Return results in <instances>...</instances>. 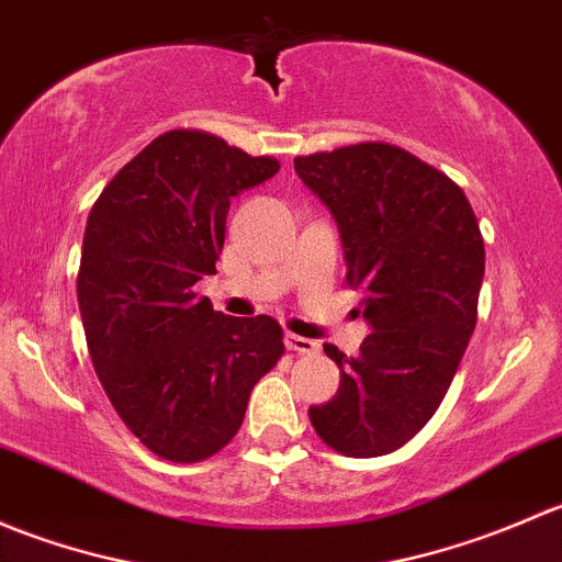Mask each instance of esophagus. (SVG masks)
<instances>
[{"instance_id": "1", "label": "esophagus", "mask_w": 562, "mask_h": 562, "mask_svg": "<svg viewBox=\"0 0 562 562\" xmlns=\"http://www.w3.org/2000/svg\"><path fill=\"white\" fill-rule=\"evenodd\" d=\"M285 348L288 350H293V353H317V350H321V345L315 342V339H310V337H299V334H291L288 331L285 334Z\"/></svg>"}]
</instances>
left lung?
<instances>
[{"label": "left lung", "mask_w": 562, "mask_h": 562, "mask_svg": "<svg viewBox=\"0 0 562 562\" xmlns=\"http://www.w3.org/2000/svg\"><path fill=\"white\" fill-rule=\"evenodd\" d=\"M337 223L348 288L364 293L359 356L323 345L339 389L310 407L323 443L345 457L405 446L443 402L475 328L484 239L446 173L389 144L293 160Z\"/></svg>", "instance_id": "left-lung-1"}]
</instances>
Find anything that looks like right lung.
Here are the masks:
<instances>
[{
    "label": "right lung",
    "instance_id": "1",
    "mask_svg": "<svg viewBox=\"0 0 562 562\" xmlns=\"http://www.w3.org/2000/svg\"><path fill=\"white\" fill-rule=\"evenodd\" d=\"M277 171L217 135L171 130L89 212L78 271L89 356L122 422L157 457L198 462L231 443L249 391L285 350L274 317H228L192 293L217 271L231 201Z\"/></svg>",
    "mask_w": 562,
    "mask_h": 562
}]
</instances>
